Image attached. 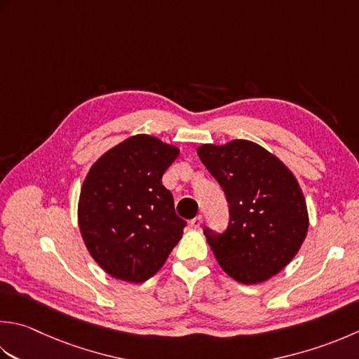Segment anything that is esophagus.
I'll return each instance as SVG.
<instances>
[{
	"instance_id": "1",
	"label": "esophagus",
	"mask_w": 359,
	"mask_h": 359,
	"mask_svg": "<svg viewBox=\"0 0 359 359\" xmlns=\"http://www.w3.org/2000/svg\"><path fill=\"white\" fill-rule=\"evenodd\" d=\"M201 224H202V215H198L196 217H193L191 221H189V226L194 227V229H199Z\"/></svg>"
}]
</instances>
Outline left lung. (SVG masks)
Returning <instances> with one entry per match:
<instances>
[{
	"label": "left lung",
	"mask_w": 359,
	"mask_h": 359,
	"mask_svg": "<svg viewBox=\"0 0 359 359\" xmlns=\"http://www.w3.org/2000/svg\"><path fill=\"white\" fill-rule=\"evenodd\" d=\"M201 161L229 203L227 229H203L213 254L231 278L254 285L276 276L297 254L308 212L296 177L271 152L248 140L202 144Z\"/></svg>",
	"instance_id": "8db88e82"
}]
</instances>
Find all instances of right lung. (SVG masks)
Listing matches in <instances>:
<instances>
[{"label":"right lung","instance_id":"right-lung-1","mask_svg":"<svg viewBox=\"0 0 359 359\" xmlns=\"http://www.w3.org/2000/svg\"><path fill=\"white\" fill-rule=\"evenodd\" d=\"M179 149L151 135L111 147L91 166L79 198V229L90 255L111 277L151 278L184 233L170 189L161 184Z\"/></svg>","mask_w":359,"mask_h":359}]
</instances>
